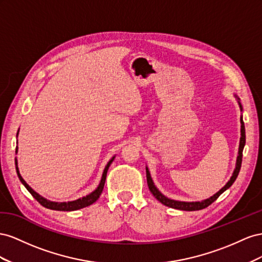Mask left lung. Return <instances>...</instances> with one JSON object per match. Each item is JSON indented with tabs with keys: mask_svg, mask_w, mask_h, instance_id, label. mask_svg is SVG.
<instances>
[{
	"mask_svg": "<svg viewBox=\"0 0 262 262\" xmlns=\"http://www.w3.org/2000/svg\"><path fill=\"white\" fill-rule=\"evenodd\" d=\"M235 98L238 101L241 111H243L242 103H241V101H239V98L236 94H235ZM241 124H242V126H241L242 127V128H241V141H239L238 156H237V160H236V168L234 170L233 176L230 177L229 181L225 185H224L217 193H215L213 196L201 201V202H182V201H176V200L168 199L167 196H164L158 189L156 188V185H155L152 179H151L150 172H149L148 168L146 167V176H147L148 188H149V190H150V192L152 193V195L163 205L172 207V208H177V210H181V211H199V210H203V208L207 207L208 205H211L214 201L217 200V198L221 195L223 192H225L228 188H230V186L233 185V183L235 182L236 178L239 173V170H241L242 160H243V150H244V147H245V144H246V134H245V125H244V121H243V116H241Z\"/></svg>",
	"mask_w": 262,
	"mask_h": 262,
	"instance_id": "8db88e82",
	"label": "left lung"
}]
</instances>
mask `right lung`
I'll return each mask as SVG.
<instances>
[{
  "mask_svg": "<svg viewBox=\"0 0 262 262\" xmlns=\"http://www.w3.org/2000/svg\"><path fill=\"white\" fill-rule=\"evenodd\" d=\"M17 135H18V132H17ZM16 154H17V147H16ZM115 158V156L112 158L107 164L105 166V169H104L103 171V174H102V179H101V182L99 184L98 188H96L92 193L88 194L86 196H83L81 199H78L76 201H71V202H51L47 199L42 198L41 195H39L38 193L35 192L31 186H29L23 178H21L20 173H19V170H18V167H17V160L16 158H15V166H16V172H17V176H18V179L20 180V182L24 184L25 188L28 190V192L32 194V195L37 200V202L38 203H40L43 207L46 208H50V210H55V211H66V212H69V211H77V210H80V208H83V207H86L89 205L93 204L94 202L98 200L100 198V195L102 194V191H103V188H104V184H105V179H106V173H107V170L111 166V163L113 162Z\"/></svg>",
  "mask_w": 262,
  "mask_h": 262,
  "instance_id": "right-lung-1",
  "label": "right lung"
}]
</instances>
